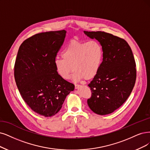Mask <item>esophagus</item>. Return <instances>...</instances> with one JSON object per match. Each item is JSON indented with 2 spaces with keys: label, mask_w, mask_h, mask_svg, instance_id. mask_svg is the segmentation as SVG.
<instances>
[{
  "label": "esophagus",
  "mask_w": 150,
  "mask_h": 150,
  "mask_svg": "<svg viewBox=\"0 0 150 150\" xmlns=\"http://www.w3.org/2000/svg\"><path fill=\"white\" fill-rule=\"evenodd\" d=\"M80 87V85H75V89H79V88Z\"/></svg>",
  "instance_id": "34e87169"
}]
</instances>
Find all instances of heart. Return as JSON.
<instances>
[{
  "label": "heart",
  "mask_w": 150,
  "mask_h": 150,
  "mask_svg": "<svg viewBox=\"0 0 150 150\" xmlns=\"http://www.w3.org/2000/svg\"><path fill=\"white\" fill-rule=\"evenodd\" d=\"M62 56L54 60L55 71L61 79L69 80L74 69L75 80H91L100 70L103 49L96 41H72L64 49Z\"/></svg>",
  "instance_id": "obj_1"
}]
</instances>
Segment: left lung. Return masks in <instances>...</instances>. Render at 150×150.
I'll return each instance as SVG.
<instances>
[{
	"mask_svg": "<svg viewBox=\"0 0 150 150\" xmlns=\"http://www.w3.org/2000/svg\"><path fill=\"white\" fill-rule=\"evenodd\" d=\"M83 32L90 38L96 39L103 49L100 70L88 85L92 94L88 105L97 114H109L125 102L134 87V55L123 39L102 31Z\"/></svg>",
	"mask_w": 150,
	"mask_h": 150,
	"instance_id": "8db88e82",
	"label": "left lung"
}]
</instances>
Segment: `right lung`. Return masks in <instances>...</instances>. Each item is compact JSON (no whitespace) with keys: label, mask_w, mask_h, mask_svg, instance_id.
<instances>
[{"label":"right lung","mask_w":150,"mask_h":150,"mask_svg":"<svg viewBox=\"0 0 150 150\" xmlns=\"http://www.w3.org/2000/svg\"><path fill=\"white\" fill-rule=\"evenodd\" d=\"M66 33L47 31L33 36L21 44L16 56L14 76L20 95L33 111L44 117L56 114L75 88L60 78L54 67Z\"/></svg>","instance_id":"obj_1"}]
</instances>
